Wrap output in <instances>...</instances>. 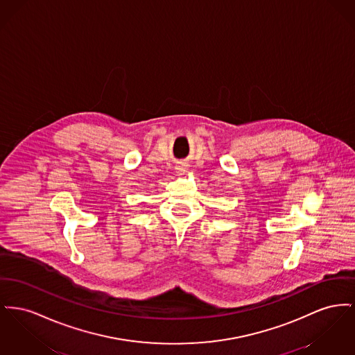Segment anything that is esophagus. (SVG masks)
<instances>
[{
    "label": "esophagus",
    "mask_w": 355,
    "mask_h": 355,
    "mask_svg": "<svg viewBox=\"0 0 355 355\" xmlns=\"http://www.w3.org/2000/svg\"><path fill=\"white\" fill-rule=\"evenodd\" d=\"M175 170H177V174H180V175H182V174H185L187 171H188V167L187 165H184V164H181V165H178V166H175Z\"/></svg>",
    "instance_id": "1"
}]
</instances>
